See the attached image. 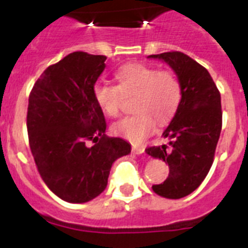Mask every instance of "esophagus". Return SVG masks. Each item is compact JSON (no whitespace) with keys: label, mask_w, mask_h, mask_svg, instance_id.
<instances>
[{"label":"esophagus","mask_w":248,"mask_h":248,"mask_svg":"<svg viewBox=\"0 0 248 248\" xmlns=\"http://www.w3.org/2000/svg\"><path fill=\"white\" fill-rule=\"evenodd\" d=\"M131 150L134 151L135 154H143L144 150H145V148L144 146H138V145H133L131 146Z\"/></svg>","instance_id":"obj_1"}]
</instances>
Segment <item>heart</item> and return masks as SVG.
Returning a JSON list of instances; mask_svg holds the SVG:
<instances>
[{
  "mask_svg": "<svg viewBox=\"0 0 248 248\" xmlns=\"http://www.w3.org/2000/svg\"><path fill=\"white\" fill-rule=\"evenodd\" d=\"M118 85L99 82L94 85V99L108 117L117 118L125 98L135 97L134 115L111 126L114 134L139 144L154 131L156 120L169 122L180 105L183 91L180 80L170 69H157L143 63L120 67L115 73Z\"/></svg>",
  "mask_w": 248,
  "mask_h": 248,
  "instance_id": "obj_1",
  "label": "heart"
}]
</instances>
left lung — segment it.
Wrapping results in <instances>:
<instances>
[{
    "label": "left lung",
    "instance_id": "1",
    "mask_svg": "<svg viewBox=\"0 0 248 248\" xmlns=\"http://www.w3.org/2000/svg\"><path fill=\"white\" fill-rule=\"evenodd\" d=\"M163 59L180 80L183 97L175 117L164 130L169 145L146 148V154L169 165L164 183L153 185L155 194L181 199L198 189L214 163L222 128L221 95L205 67L177 50L151 54Z\"/></svg>",
    "mask_w": 248,
    "mask_h": 248
}]
</instances>
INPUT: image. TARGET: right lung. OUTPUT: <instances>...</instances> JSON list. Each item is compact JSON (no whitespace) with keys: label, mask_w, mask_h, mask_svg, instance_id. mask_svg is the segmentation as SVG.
Wrapping results in <instances>:
<instances>
[{"label":"right lung","mask_w":248,"mask_h":248,"mask_svg":"<svg viewBox=\"0 0 248 248\" xmlns=\"http://www.w3.org/2000/svg\"><path fill=\"white\" fill-rule=\"evenodd\" d=\"M105 59L73 52L49 65L30 93L31 153L46 185L68 202L97 198L107 187L114 161L130 153L125 140L105 135L104 114L94 99Z\"/></svg>","instance_id":"1"}]
</instances>
